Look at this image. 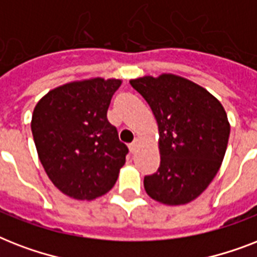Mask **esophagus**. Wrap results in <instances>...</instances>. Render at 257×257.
I'll list each match as a JSON object with an SVG mask.
<instances>
[{
	"label": "esophagus",
	"mask_w": 257,
	"mask_h": 257,
	"mask_svg": "<svg viewBox=\"0 0 257 257\" xmlns=\"http://www.w3.org/2000/svg\"><path fill=\"white\" fill-rule=\"evenodd\" d=\"M137 147H139V140H135L132 143V144L129 145V151H131V153H135L137 151Z\"/></svg>",
	"instance_id": "34e87169"
}]
</instances>
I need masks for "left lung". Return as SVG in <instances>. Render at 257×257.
Here are the masks:
<instances>
[{
    "mask_svg": "<svg viewBox=\"0 0 257 257\" xmlns=\"http://www.w3.org/2000/svg\"><path fill=\"white\" fill-rule=\"evenodd\" d=\"M159 126L160 167L144 177L149 197L165 205L197 199L219 172L231 125L223 105L199 84L176 74L131 80Z\"/></svg>",
    "mask_w": 257,
    "mask_h": 257,
    "instance_id": "left-lung-1",
    "label": "left lung"
}]
</instances>
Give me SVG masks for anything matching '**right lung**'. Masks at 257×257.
I'll use <instances>...</instances> for the list:
<instances>
[{
	"label": "right lung",
	"mask_w": 257,
	"mask_h": 257,
	"mask_svg": "<svg viewBox=\"0 0 257 257\" xmlns=\"http://www.w3.org/2000/svg\"><path fill=\"white\" fill-rule=\"evenodd\" d=\"M121 80L72 81L38 101L32 133L38 159L54 187L76 200H94L112 189L128 153L106 118Z\"/></svg>",
	"instance_id": "obj_1"
}]
</instances>
